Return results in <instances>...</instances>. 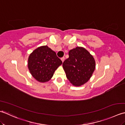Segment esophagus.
Listing matches in <instances>:
<instances>
[{
	"instance_id": "1",
	"label": "esophagus",
	"mask_w": 125,
	"mask_h": 125,
	"mask_svg": "<svg viewBox=\"0 0 125 125\" xmlns=\"http://www.w3.org/2000/svg\"><path fill=\"white\" fill-rule=\"evenodd\" d=\"M61 60H62V62H64V60H65V57H62V58H61Z\"/></svg>"
}]
</instances>
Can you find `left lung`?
Instances as JSON below:
<instances>
[{
  "instance_id": "8db88e82",
  "label": "left lung",
  "mask_w": 125,
  "mask_h": 125,
  "mask_svg": "<svg viewBox=\"0 0 125 125\" xmlns=\"http://www.w3.org/2000/svg\"><path fill=\"white\" fill-rule=\"evenodd\" d=\"M69 58L62 63L66 77L72 85L79 86L87 83L95 68V62L85 48L77 47L70 50Z\"/></svg>"
}]
</instances>
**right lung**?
<instances>
[{
	"instance_id": "right-lung-1",
	"label": "right lung",
	"mask_w": 125,
	"mask_h": 125,
	"mask_svg": "<svg viewBox=\"0 0 125 125\" xmlns=\"http://www.w3.org/2000/svg\"><path fill=\"white\" fill-rule=\"evenodd\" d=\"M62 61L47 46L37 48L30 54L28 68L34 79L40 83L49 81Z\"/></svg>"
}]
</instances>
